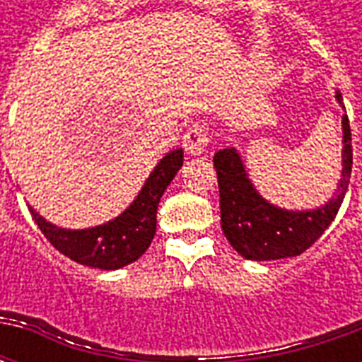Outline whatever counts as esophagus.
Instances as JSON below:
<instances>
[{
	"label": "esophagus",
	"mask_w": 362,
	"mask_h": 362,
	"mask_svg": "<svg viewBox=\"0 0 362 362\" xmlns=\"http://www.w3.org/2000/svg\"><path fill=\"white\" fill-rule=\"evenodd\" d=\"M184 149L188 153L189 157H199L204 155L207 145H209V137H207V129L199 124H194V126L188 127V132L184 135Z\"/></svg>",
	"instance_id": "obj_1"
}]
</instances>
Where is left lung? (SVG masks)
I'll return each mask as SVG.
<instances>
[{"label": "left lung", "mask_w": 362, "mask_h": 362, "mask_svg": "<svg viewBox=\"0 0 362 362\" xmlns=\"http://www.w3.org/2000/svg\"><path fill=\"white\" fill-rule=\"evenodd\" d=\"M335 100L341 108L343 98L335 90ZM343 149L341 178L334 196L314 209H283L273 205L252 184L246 165L235 147L215 153L221 196V227L230 246L243 258L254 262L295 258L324 235L343 204L351 178L353 149L347 114L341 118Z\"/></svg>", "instance_id": "8db88e82"}]
</instances>
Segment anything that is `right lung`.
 <instances>
[{
    "label": "right lung",
    "mask_w": 362,
    "mask_h": 362,
    "mask_svg": "<svg viewBox=\"0 0 362 362\" xmlns=\"http://www.w3.org/2000/svg\"><path fill=\"white\" fill-rule=\"evenodd\" d=\"M182 163L184 151H168L151 170L149 178L145 180L129 207H126L118 217L96 227H56L33 207L28 209L42 235L64 256L83 266L98 267L106 272L119 269L141 258L151 246V240L157 233L158 202L176 173L180 170Z\"/></svg>",
    "instance_id": "obj_1"
}]
</instances>
